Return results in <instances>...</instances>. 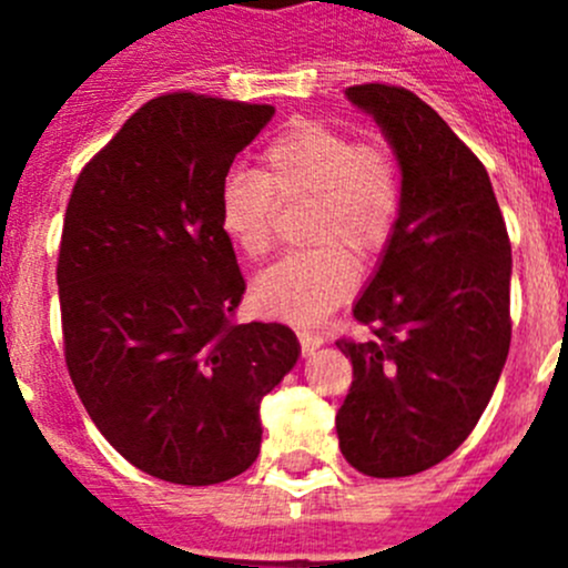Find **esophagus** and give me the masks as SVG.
Segmentation results:
<instances>
[{
    "mask_svg": "<svg viewBox=\"0 0 568 568\" xmlns=\"http://www.w3.org/2000/svg\"><path fill=\"white\" fill-rule=\"evenodd\" d=\"M321 343H324V337L321 335H313V332H300V346H302V354H305V357L307 354L316 352Z\"/></svg>",
    "mask_w": 568,
    "mask_h": 568,
    "instance_id": "esophagus-1",
    "label": "esophagus"
}]
</instances>
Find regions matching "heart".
Instances as JSON below:
<instances>
[{"label": "heart", "instance_id": "obj_1", "mask_svg": "<svg viewBox=\"0 0 568 568\" xmlns=\"http://www.w3.org/2000/svg\"><path fill=\"white\" fill-rule=\"evenodd\" d=\"M277 203H307L305 239L252 285L261 313L316 324L357 285L359 261L390 244L400 220V170L382 142H357L324 120H296L261 153V170H233L220 189V231L244 257H263L277 239Z\"/></svg>", "mask_w": 568, "mask_h": 568}]
</instances>
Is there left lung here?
Masks as SVG:
<instances>
[{"label":"left lung","mask_w":568,"mask_h":568,"mask_svg":"<svg viewBox=\"0 0 568 568\" xmlns=\"http://www.w3.org/2000/svg\"><path fill=\"white\" fill-rule=\"evenodd\" d=\"M400 164V220L354 305L371 341L335 343L354 379L341 454L374 478L423 473L469 437L511 346V242L489 173L426 101L354 84Z\"/></svg>","instance_id":"obj_1"}]
</instances>
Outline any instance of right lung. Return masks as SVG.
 <instances>
[{"mask_svg": "<svg viewBox=\"0 0 568 568\" xmlns=\"http://www.w3.org/2000/svg\"><path fill=\"white\" fill-rule=\"evenodd\" d=\"M274 106L168 93L84 164L62 222L65 365L114 450L209 486L261 454V400L296 365L285 324H236L244 294L220 189Z\"/></svg>", "mask_w": 568, "mask_h": 568, "instance_id": "1", "label": "right lung"}]
</instances>
